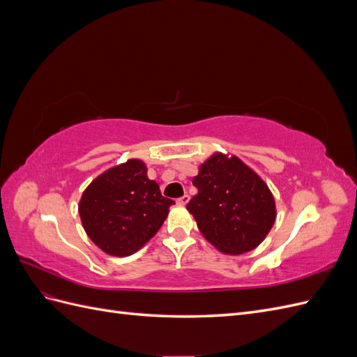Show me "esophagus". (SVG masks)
Returning a JSON list of instances; mask_svg holds the SVG:
<instances>
[{"instance_id":"1","label":"esophagus","mask_w":357,"mask_h":357,"mask_svg":"<svg viewBox=\"0 0 357 357\" xmlns=\"http://www.w3.org/2000/svg\"><path fill=\"white\" fill-rule=\"evenodd\" d=\"M188 202H189V195H183L181 198L177 199V204H178V205H186Z\"/></svg>"}]
</instances>
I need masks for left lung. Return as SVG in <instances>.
<instances>
[{
  "label": "left lung",
  "instance_id": "1",
  "mask_svg": "<svg viewBox=\"0 0 357 357\" xmlns=\"http://www.w3.org/2000/svg\"><path fill=\"white\" fill-rule=\"evenodd\" d=\"M198 193L186 208L219 252L243 255L261 244L275 222L266 183L236 156L214 153L192 180Z\"/></svg>",
  "mask_w": 357,
  "mask_h": 357
}]
</instances>
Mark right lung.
<instances>
[{"mask_svg":"<svg viewBox=\"0 0 357 357\" xmlns=\"http://www.w3.org/2000/svg\"><path fill=\"white\" fill-rule=\"evenodd\" d=\"M174 204L147 177L143 160L129 159L96 177L79 202L89 238L112 256L138 252L159 231Z\"/></svg>","mask_w":357,"mask_h":357,"instance_id":"add662e5","label":"right lung"}]
</instances>
